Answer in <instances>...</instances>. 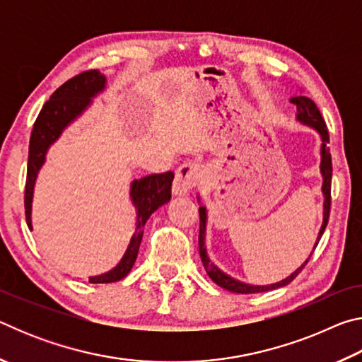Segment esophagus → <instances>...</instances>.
I'll list each match as a JSON object with an SVG mask.
<instances>
[{"label": "esophagus", "mask_w": 362, "mask_h": 362, "mask_svg": "<svg viewBox=\"0 0 362 362\" xmlns=\"http://www.w3.org/2000/svg\"><path fill=\"white\" fill-rule=\"evenodd\" d=\"M199 180V170L193 163H183L182 166L175 170V179L173 185V193L175 196L187 194L189 189L196 187Z\"/></svg>", "instance_id": "esophagus-1"}]
</instances>
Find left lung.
Listing matches in <instances>:
<instances>
[{
	"mask_svg": "<svg viewBox=\"0 0 362 362\" xmlns=\"http://www.w3.org/2000/svg\"><path fill=\"white\" fill-rule=\"evenodd\" d=\"M291 102L293 105H297V115H296V119L298 122H302L305 126H310L313 127V129L320 134L321 137V175H322V196H324V211H322V225L320 228V233H317V238H316V243H315V247L316 249L317 243H320L321 236L324 230H326V225L329 222V212H330V182H332V158H330V153H329V132H327V126H326V121L322 119L321 112L317 110L316 103L308 99V97L305 95H297V97H292ZM198 203L201 204V196L198 194ZM206 226H207V209L206 206H199V257H201V262H203V265L206 268L207 274H209V278L216 283L217 286L223 287V289L230 291V292H235V293H257V292H267V291H273V289H278V287H283L287 286L291 283V281L297 276V274L302 272L303 267L308 263L311 254H313V250H311V254L308 259L305 260V263L302 267H298L296 272L291 273V276H287L286 279L279 281V283H274V284H269V286H250L246 283H241V281H238L235 278L228 276V274L223 273L222 269L214 265L211 262L209 255H207V249H206Z\"/></svg>",
	"mask_w": 362,
	"mask_h": 362,
	"instance_id": "1",
	"label": "left lung"
}]
</instances>
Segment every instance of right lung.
Here are the masks:
<instances>
[{
  "mask_svg": "<svg viewBox=\"0 0 362 362\" xmlns=\"http://www.w3.org/2000/svg\"><path fill=\"white\" fill-rule=\"evenodd\" d=\"M107 88V78L99 70L84 71L81 75L69 79L51 95L45 107L41 108L38 118L35 121L32 137L28 146V168H27V185H25V217L30 230L32 225V204L35 183L38 179L41 168L46 163V155L52 144H56L62 132L73 121H76L86 110L90 107L94 97L102 94ZM174 174H151L139 180L131 182L129 196L132 206L136 207L137 222L136 230L131 238L124 255L116 263V267L107 273L90 276L89 283L107 284L127 276L134 263H136L140 243L144 236V226L146 220L158 207L170 201V187H173Z\"/></svg>",
  "mask_w": 362,
  "mask_h": 362,
  "instance_id": "1",
  "label": "right lung"
}]
</instances>
